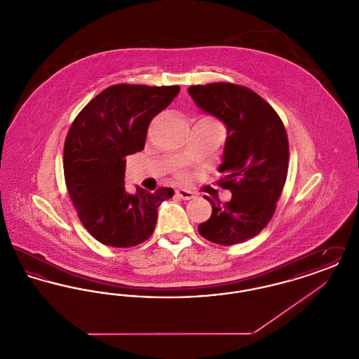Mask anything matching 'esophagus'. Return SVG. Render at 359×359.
<instances>
[{"label": "esophagus", "mask_w": 359, "mask_h": 359, "mask_svg": "<svg viewBox=\"0 0 359 359\" xmlns=\"http://www.w3.org/2000/svg\"><path fill=\"white\" fill-rule=\"evenodd\" d=\"M176 195H177L180 199H183V201H189V199L194 198V192H192V191L183 189V188H179V189L176 191Z\"/></svg>", "instance_id": "esophagus-1"}]
</instances>
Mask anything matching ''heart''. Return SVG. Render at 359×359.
<instances>
[{"mask_svg": "<svg viewBox=\"0 0 359 359\" xmlns=\"http://www.w3.org/2000/svg\"><path fill=\"white\" fill-rule=\"evenodd\" d=\"M177 177H179V179H186V173H183V172L177 173Z\"/></svg>", "mask_w": 359, "mask_h": 359, "instance_id": "heart-1", "label": "heart"}]
</instances>
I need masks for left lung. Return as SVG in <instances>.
Returning <instances> with one entry per match:
<instances>
[{"instance_id":"left-lung-1","label":"left lung","mask_w":359,"mask_h":359,"mask_svg":"<svg viewBox=\"0 0 359 359\" xmlns=\"http://www.w3.org/2000/svg\"><path fill=\"white\" fill-rule=\"evenodd\" d=\"M188 93L227 129L218 184L231 191V199L222 203L205 196L212 214L198 231L210 242L237 245L253 238L273 217L288 175L287 130L273 107L245 86L217 82L189 86Z\"/></svg>"}]
</instances>
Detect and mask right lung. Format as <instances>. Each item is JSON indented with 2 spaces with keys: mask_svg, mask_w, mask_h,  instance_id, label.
<instances>
[{
  "mask_svg": "<svg viewBox=\"0 0 359 359\" xmlns=\"http://www.w3.org/2000/svg\"><path fill=\"white\" fill-rule=\"evenodd\" d=\"M180 86L121 83L104 88L71 123L63 170L69 199L86 230L103 245L132 248L154 233L157 208L172 188L125 191L126 156L145 147L151 121L179 94Z\"/></svg>",
  "mask_w": 359,
  "mask_h": 359,
  "instance_id": "add662e5",
  "label": "right lung"
}]
</instances>
